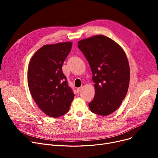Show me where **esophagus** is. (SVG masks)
Segmentation results:
<instances>
[{"instance_id": "obj_1", "label": "esophagus", "mask_w": 158, "mask_h": 158, "mask_svg": "<svg viewBox=\"0 0 158 158\" xmlns=\"http://www.w3.org/2000/svg\"><path fill=\"white\" fill-rule=\"evenodd\" d=\"M82 87H79V88H78L77 89V92H79L82 89Z\"/></svg>"}]
</instances>
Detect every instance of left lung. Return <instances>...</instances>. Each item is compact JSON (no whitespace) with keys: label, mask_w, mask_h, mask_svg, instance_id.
Listing matches in <instances>:
<instances>
[{"label":"left lung","mask_w":158,"mask_h":158,"mask_svg":"<svg viewBox=\"0 0 158 158\" xmlns=\"http://www.w3.org/2000/svg\"><path fill=\"white\" fill-rule=\"evenodd\" d=\"M93 73L95 97L88 104L93 113L102 116L113 113L126 97L130 68L123 49L112 39L95 35L78 41Z\"/></svg>","instance_id":"left-lung-1"}]
</instances>
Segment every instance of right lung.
<instances>
[{
  "mask_svg": "<svg viewBox=\"0 0 158 158\" xmlns=\"http://www.w3.org/2000/svg\"><path fill=\"white\" fill-rule=\"evenodd\" d=\"M72 43L45 45L31 57L27 70V83L34 101L40 110L53 118L69 110L74 94L68 86L62 66Z\"/></svg>",
  "mask_w": 158,
  "mask_h": 158,
  "instance_id": "right-lung-1",
  "label": "right lung"
}]
</instances>
